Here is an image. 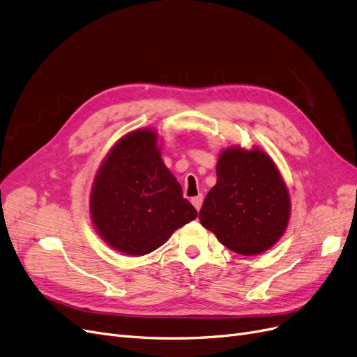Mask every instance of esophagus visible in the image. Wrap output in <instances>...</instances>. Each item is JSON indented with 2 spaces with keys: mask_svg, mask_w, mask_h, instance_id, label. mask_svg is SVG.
Instances as JSON below:
<instances>
[{
  "mask_svg": "<svg viewBox=\"0 0 357 357\" xmlns=\"http://www.w3.org/2000/svg\"><path fill=\"white\" fill-rule=\"evenodd\" d=\"M191 203H192V206H194L197 210H200V208H202V204H203V195H202V194H199V195L192 197V199H191Z\"/></svg>",
  "mask_w": 357,
  "mask_h": 357,
  "instance_id": "esophagus-1",
  "label": "esophagus"
}]
</instances>
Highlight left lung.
I'll return each instance as SVG.
<instances>
[{"label":"left lung","mask_w":357,"mask_h":357,"mask_svg":"<svg viewBox=\"0 0 357 357\" xmlns=\"http://www.w3.org/2000/svg\"><path fill=\"white\" fill-rule=\"evenodd\" d=\"M218 182L200 210L202 225L232 252L255 256L278 241L289 219V195L272 158L261 150L227 149Z\"/></svg>","instance_id":"8db88e82"}]
</instances>
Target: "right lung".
<instances>
[{
  "label": "right lung",
  "instance_id": "obj_1",
  "mask_svg": "<svg viewBox=\"0 0 357 357\" xmlns=\"http://www.w3.org/2000/svg\"><path fill=\"white\" fill-rule=\"evenodd\" d=\"M89 208L101 238L129 256L154 252L197 218L150 129L130 132L110 150L96 176Z\"/></svg>",
  "mask_w": 357,
  "mask_h": 357
}]
</instances>
